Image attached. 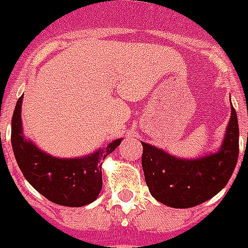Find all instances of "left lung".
I'll return each mask as SVG.
<instances>
[{"label":"left lung","mask_w":248,"mask_h":248,"mask_svg":"<svg viewBox=\"0 0 248 248\" xmlns=\"http://www.w3.org/2000/svg\"><path fill=\"white\" fill-rule=\"evenodd\" d=\"M141 144L142 170L152 196L171 208H192L217 195L232 178L239 155L237 112L232 106L222 144L208 155L186 159L146 142Z\"/></svg>","instance_id":"obj_1"}]
</instances>
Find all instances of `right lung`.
Masks as SVG:
<instances>
[{
    "label": "right lung",
    "instance_id": "add662e5",
    "mask_svg": "<svg viewBox=\"0 0 248 248\" xmlns=\"http://www.w3.org/2000/svg\"><path fill=\"white\" fill-rule=\"evenodd\" d=\"M22 100L16 102L11 119V146L26 180L49 202L64 206H83L95 202L102 180V163L120 145L113 140L106 148L79 158H57L43 152L26 139L22 129Z\"/></svg>",
    "mask_w": 248,
    "mask_h": 248
}]
</instances>
